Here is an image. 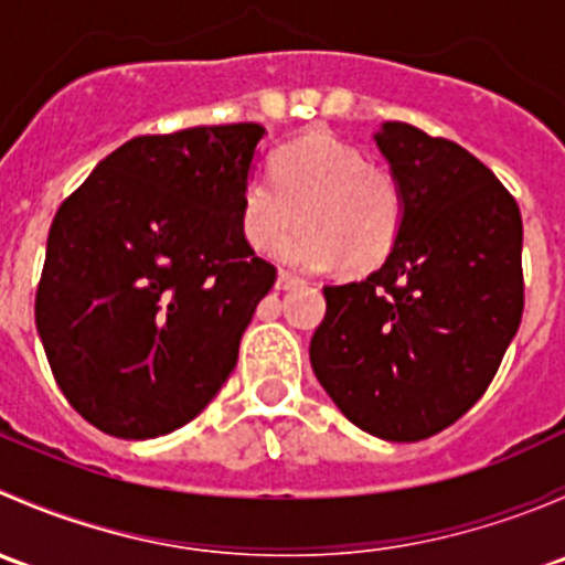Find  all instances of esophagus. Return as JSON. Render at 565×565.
I'll use <instances>...</instances> for the list:
<instances>
[{
  "mask_svg": "<svg viewBox=\"0 0 565 565\" xmlns=\"http://www.w3.org/2000/svg\"><path fill=\"white\" fill-rule=\"evenodd\" d=\"M298 284H303L300 281L298 276H292V273H287V270H281L278 273V278H276V289H292V287H298Z\"/></svg>",
  "mask_w": 565,
  "mask_h": 565,
  "instance_id": "34e87169",
  "label": "esophagus"
}]
</instances>
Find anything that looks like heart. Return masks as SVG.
<instances>
[{
    "instance_id": "heart-1",
    "label": "heart",
    "mask_w": 565,
    "mask_h": 565,
    "mask_svg": "<svg viewBox=\"0 0 565 565\" xmlns=\"http://www.w3.org/2000/svg\"><path fill=\"white\" fill-rule=\"evenodd\" d=\"M276 246L278 259L300 270H328L344 259L369 270L391 254L404 224V188L388 167L366 163L358 147L315 130L278 147L270 177L250 174L241 193V230L248 246Z\"/></svg>"
}]
</instances>
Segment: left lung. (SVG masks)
<instances>
[{
  "instance_id": "1",
  "label": "left lung",
  "mask_w": 565,
  "mask_h": 565,
  "mask_svg": "<svg viewBox=\"0 0 565 565\" xmlns=\"http://www.w3.org/2000/svg\"><path fill=\"white\" fill-rule=\"evenodd\" d=\"M404 188L380 270L324 287L311 366L374 437L415 443L459 420L498 374L525 309L522 215L476 156L407 122L374 134Z\"/></svg>"
}]
</instances>
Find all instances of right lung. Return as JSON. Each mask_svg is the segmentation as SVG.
<instances>
[{"mask_svg":"<svg viewBox=\"0 0 565 565\" xmlns=\"http://www.w3.org/2000/svg\"><path fill=\"white\" fill-rule=\"evenodd\" d=\"M262 136L256 122L136 136L56 210L35 324L56 385L106 435L180 429L235 369L276 284L241 230Z\"/></svg>","mask_w":565,"mask_h":565,"instance_id":"obj_1","label":"right lung"}]
</instances>
